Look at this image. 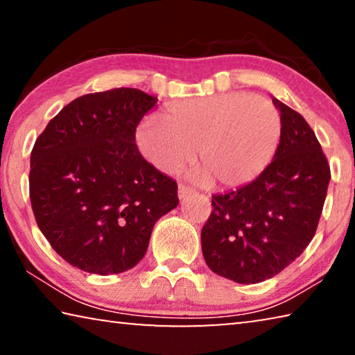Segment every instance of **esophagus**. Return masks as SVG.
Wrapping results in <instances>:
<instances>
[{
	"label": "esophagus",
	"mask_w": 355,
	"mask_h": 355,
	"mask_svg": "<svg viewBox=\"0 0 355 355\" xmlns=\"http://www.w3.org/2000/svg\"><path fill=\"white\" fill-rule=\"evenodd\" d=\"M192 191L191 188H188V186H184V184H178V199L180 200H183L186 196H189V194H192Z\"/></svg>",
	"instance_id": "1"
}]
</instances>
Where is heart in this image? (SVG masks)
Segmentation results:
<instances>
[{"mask_svg": "<svg viewBox=\"0 0 355 355\" xmlns=\"http://www.w3.org/2000/svg\"><path fill=\"white\" fill-rule=\"evenodd\" d=\"M282 117L271 101L244 92L188 98L137 127V152L155 169L177 172L194 156V177L216 188L254 180L277 150Z\"/></svg>", "mask_w": 355, "mask_h": 355, "instance_id": "b5f03b06", "label": "heart"}]
</instances>
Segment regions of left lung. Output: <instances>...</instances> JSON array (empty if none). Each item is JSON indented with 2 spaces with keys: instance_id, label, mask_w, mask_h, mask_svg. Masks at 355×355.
<instances>
[{
  "instance_id": "8db88e82",
  "label": "left lung",
  "mask_w": 355,
  "mask_h": 355,
  "mask_svg": "<svg viewBox=\"0 0 355 355\" xmlns=\"http://www.w3.org/2000/svg\"><path fill=\"white\" fill-rule=\"evenodd\" d=\"M282 135L271 163L255 180L214 194L202 228L208 268L236 284H260L291 264L315 236L330 167L313 130L272 97Z\"/></svg>"
}]
</instances>
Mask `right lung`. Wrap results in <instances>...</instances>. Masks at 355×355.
Returning <instances> with one entry per match:
<instances>
[{
    "mask_svg": "<svg viewBox=\"0 0 355 355\" xmlns=\"http://www.w3.org/2000/svg\"><path fill=\"white\" fill-rule=\"evenodd\" d=\"M158 98L139 89L87 94L50 120L31 152L29 197L59 255L91 274H120L146 255L177 183L137 152L135 133Z\"/></svg>",
    "mask_w": 355,
    "mask_h": 355,
    "instance_id": "right-lung-1",
    "label": "right lung"
}]
</instances>
